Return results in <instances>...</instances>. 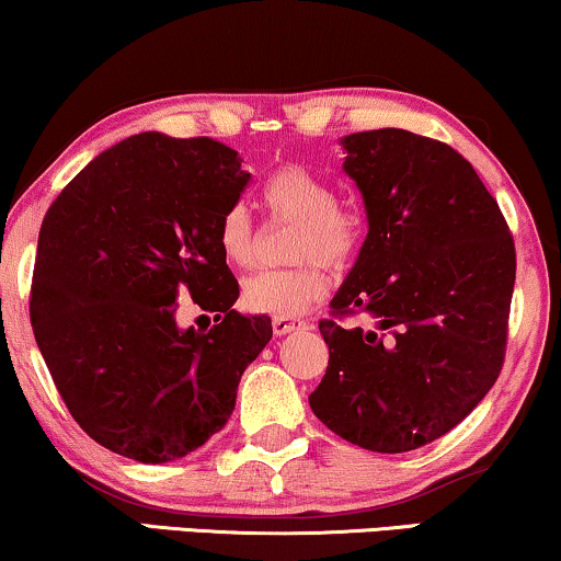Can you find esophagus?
I'll use <instances>...</instances> for the list:
<instances>
[{
  "mask_svg": "<svg viewBox=\"0 0 561 561\" xmlns=\"http://www.w3.org/2000/svg\"><path fill=\"white\" fill-rule=\"evenodd\" d=\"M296 329H309V321L290 319V317H275V319H273V332L278 334V336L296 332Z\"/></svg>",
  "mask_w": 561,
  "mask_h": 561,
  "instance_id": "1",
  "label": "esophagus"
}]
</instances>
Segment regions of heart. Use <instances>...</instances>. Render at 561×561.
I'll return each instance as SVG.
<instances>
[{"label": "heart", "instance_id": "1", "mask_svg": "<svg viewBox=\"0 0 561 561\" xmlns=\"http://www.w3.org/2000/svg\"><path fill=\"white\" fill-rule=\"evenodd\" d=\"M265 209L298 225L294 257L301 265L288 271H260L242 286V304L267 317H298L319 304L329 290V265H344L357 248V219L336 204V191L324 175L306 165H283L263 188ZM219 250L227 263L248 267L255 260L250 214L242 204L229 206L219 221Z\"/></svg>", "mask_w": 561, "mask_h": 561}]
</instances>
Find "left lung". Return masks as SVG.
Masks as SVG:
<instances>
[{
  "label": "left lung",
  "instance_id": "left-lung-1",
  "mask_svg": "<svg viewBox=\"0 0 561 561\" xmlns=\"http://www.w3.org/2000/svg\"><path fill=\"white\" fill-rule=\"evenodd\" d=\"M340 145L367 237L332 311L367 313L375 327L321 321L329 365L309 403L342 439L401 455L455 428L497 380L516 248L485 183L449 145L396 127Z\"/></svg>",
  "mask_w": 561,
  "mask_h": 561
}]
</instances>
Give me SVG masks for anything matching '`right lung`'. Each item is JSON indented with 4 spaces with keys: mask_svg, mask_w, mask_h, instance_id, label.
Segmentation results:
<instances>
[{
    "mask_svg": "<svg viewBox=\"0 0 561 561\" xmlns=\"http://www.w3.org/2000/svg\"><path fill=\"white\" fill-rule=\"evenodd\" d=\"M211 137L133 135L96 156L45 214L30 296L60 398L102 447L145 465L186 457L232 416L237 386L273 336L244 317L219 221L250 173ZM179 297L217 310L181 330Z\"/></svg>",
    "mask_w": 561,
    "mask_h": 561,
    "instance_id": "right-lung-1",
    "label": "right lung"
}]
</instances>
